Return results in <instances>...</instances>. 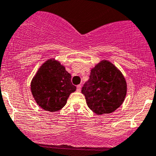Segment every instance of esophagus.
I'll use <instances>...</instances> for the list:
<instances>
[{
  "instance_id": "34e87169",
  "label": "esophagus",
  "mask_w": 156,
  "mask_h": 156,
  "mask_svg": "<svg viewBox=\"0 0 156 156\" xmlns=\"http://www.w3.org/2000/svg\"><path fill=\"white\" fill-rule=\"evenodd\" d=\"M81 85H78V86H77V91L80 92L81 91Z\"/></svg>"
}]
</instances>
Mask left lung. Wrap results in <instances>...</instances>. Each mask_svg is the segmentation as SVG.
<instances>
[{
	"label": "left lung",
	"mask_w": 156,
	"mask_h": 156,
	"mask_svg": "<svg viewBox=\"0 0 156 156\" xmlns=\"http://www.w3.org/2000/svg\"><path fill=\"white\" fill-rule=\"evenodd\" d=\"M87 106L97 115L111 113L121 105L126 94V83L113 64L103 61L91 70L82 87Z\"/></svg>",
	"instance_id": "8db88e82"
}]
</instances>
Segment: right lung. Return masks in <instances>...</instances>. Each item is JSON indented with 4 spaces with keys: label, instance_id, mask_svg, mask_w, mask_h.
<instances>
[{
    "label": "right lung",
    "instance_id": "right-lung-1",
    "mask_svg": "<svg viewBox=\"0 0 156 156\" xmlns=\"http://www.w3.org/2000/svg\"><path fill=\"white\" fill-rule=\"evenodd\" d=\"M75 90L71 75L59 62L52 59L41 66L31 83V91L35 101L49 112L64 107L70 94Z\"/></svg>",
    "mask_w": 156,
    "mask_h": 156
}]
</instances>
